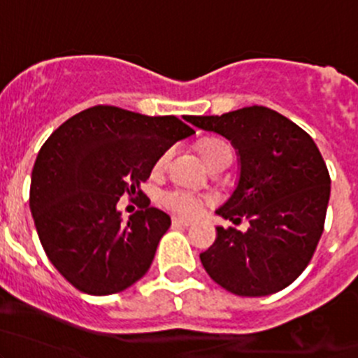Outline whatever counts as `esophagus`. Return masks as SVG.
Listing matches in <instances>:
<instances>
[{"instance_id": "esophagus-1", "label": "esophagus", "mask_w": 358, "mask_h": 358, "mask_svg": "<svg viewBox=\"0 0 358 358\" xmlns=\"http://www.w3.org/2000/svg\"><path fill=\"white\" fill-rule=\"evenodd\" d=\"M192 222L185 218H178V216H173V227H190Z\"/></svg>"}]
</instances>
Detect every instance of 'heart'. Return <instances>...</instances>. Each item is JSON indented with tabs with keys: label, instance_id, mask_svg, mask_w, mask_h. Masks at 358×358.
Returning <instances> with one entry per match:
<instances>
[{
	"label": "heart",
	"instance_id": "1",
	"mask_svg": "<svg viewBox=\"0 0 358 358\" xmlns=\"http://www.w3.org/2000/svg\"><path fill=\"white\" fill-rule=\"evenodd\" d=\"M225 149H229L225 143L216 142V140H209V142H204L201 145V154L202 157H204V161L208 162V164H211V162L220 156V152ZM164 162L166 156H162L157 161V168H161ZM161 202L164 206H168V208H171L173 211L182 213V215H196V213L199 211V197L183 189L166 190V192L161 194Z\"/></svg>",
	"mask_w": 358,
	"mask_h": 358
}]
</instances>
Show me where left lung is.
<instances>
[{
    "label": "left lung",
    "instance_id": "left-lung-1",
    "mask_svg": "<svg viewBox=\"0 0 358 358\" xmlns=\"http://www.w3.org/2000/svg\"><path fill=\"white\" fill-rule=\"evenodd\" d=\"M185 121L229 140L239 178L216 215L249 220L248 232L216 227L201 263L216 284L239 296H266L287 287L312 259L331 196L327 166L315 142L286 115L252 106Z\"/></svg>",
    "mask_w": 358,
    "mask_h": 358
}]
</instances>
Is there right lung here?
Listing matches in <instances>:
<instances>
[{
	"label": "right lung",
	"instance_id": "add662e5",
	"mask_svg": "<svg viewBox=\"0 0 358 358\" xmlns=\"http://www.w3.org/2000/svg\"><path fill=\"white\" fill-rule=\"evenodd\" d=\"M192 135L175 115L112 106L79 112L50 135L32 168L29 206L46 256L76 289L107 296L145 275L171 218L143 196L122 223L117 201Z\"/></svg>",
	"mask_w": 358,
	"mask_h": 358
}]
</instances>
